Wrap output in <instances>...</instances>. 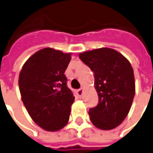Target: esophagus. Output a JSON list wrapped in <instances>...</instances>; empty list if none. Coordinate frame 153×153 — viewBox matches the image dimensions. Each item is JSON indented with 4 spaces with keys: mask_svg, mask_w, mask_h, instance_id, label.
I'll return each instance as SVG.
<instances>
[{
    "mask_svg": "<svg viewBox=\"0 0 153 153\" xmlns=\"http://www.w3.org/2000/svg\"><path fill=\"white\" fill-rule=\"evenodd\" d=\"M77 94L79 95V97H81L82 94H83V89L81 88V89H79V90H77Z\"/></svg>",
    "mask_w": 153,
    "mask_h": 153,
    "instance_id": "1",
    "label": "esophagus"
}]
</instances>
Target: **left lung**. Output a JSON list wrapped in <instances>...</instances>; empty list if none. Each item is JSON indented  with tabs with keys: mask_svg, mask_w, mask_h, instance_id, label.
Returning a JSON list of instances; mask_svg holds the SVG:
<instances>
[{
	"mask_svg": "<svg viewBox=\"0 0 153 153\" xmlns=\"http://www.w3.org/2000/svg\"><path fill=\"white\" fill-rule=\"evenodd\" d=\"M79 59L94 74L99 102L90 108V121L101 130H111L125 120L135 96L131 63L119 52L98 48L79 53Z\"/></svg>",
	"mask_w": 153,
	"mask_h": 153,
	"instance_id": "obj_1",
	"label": "left lung"
}]
</instances>
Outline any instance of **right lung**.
<instances>
[{
	"instance_id": "obj_1",
	"label": "right lung",
	"mask_w": 153,
	"mask_h": 153,
	"mask_svg": "<svg viewBox=\"0 0 153 153\" xmlns=\"http://www.w3.org/2000/svg\"><path fill=\"white\" fill-rule=\"evenodd\" d=\"M70 53L50 48L37 51L24 63L19 75L22 100L34 122L48 131L68 123L74 96L64 72Z\"/></svg>"
}]
</instances>
